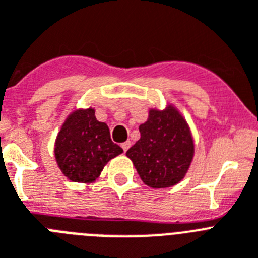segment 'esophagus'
Wrapping results in <instances>:
<instances>
[{
	"label": "esophagus",
	"instance_id": "34e87169",
	"mask_svg": "<svg viewBox=\"0 0 258 258\" xmlns=\"http://www.w3.org/2000/svg\"><path fill=\"white\" fill-rule=\"evenodd\" d=\"M131 141H126V142H124V144L121 145V148H122V150H124V152H126L127 149L131 148Z\"/></svg>",
	"mask_w": 258,
	"mask_h": 258
}]
</instances>
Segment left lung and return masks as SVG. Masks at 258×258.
Listing matches in <instances>:
<instances>
[{
  "mask_svg": "<svg viewBox=\"0 0 258 258\" xmlns=\"http://www.w3.org/2000/svg\"><path fill=\"white\" fill-rule=\"evenodd\" d=\"M141 138L126 152L138 175L152 188L171 187L184 178L194 158V140L184 117L172 105L150 109L140 125Z\"/></svg>",
  "mask_w": 258,
  "mask_h": 258,
  "instance_id": "8db88e82",
  "label": "left lung"
}]
</instances>
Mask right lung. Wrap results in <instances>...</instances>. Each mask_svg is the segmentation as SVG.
<instances>
[{"label":"right lung","instance_id":"1","mask_svg":"<svg viewBox=\"0 0 258 258\" xmlns=\"http://www.w3.org/2000/svg\"><path fill=\"white\" fill-rule=\"evenodd\" d=\"M55 159L72 182L92 183L122 149L110 140L109 127L96 120L95 109H76L66 118L55 141Z\"/></svg>","mask_w":258,"mask_h":258}]
</instances>
